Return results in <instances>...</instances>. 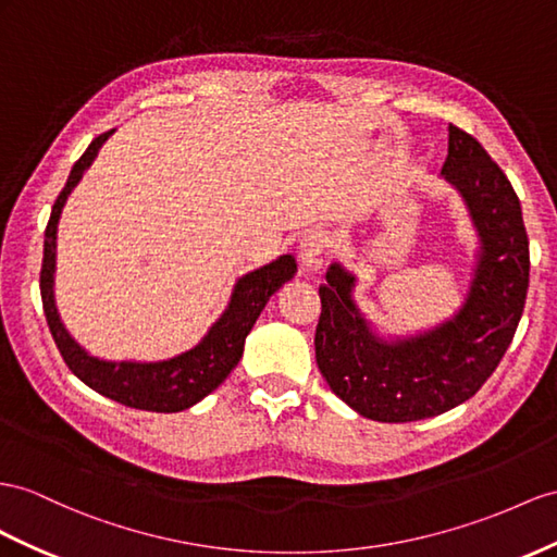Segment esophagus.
I'll return each mask as SVG.
<instances>
[{
    "label": "esophagus",
    "instance_id": "34e87169",
    "mask_svg": "<svg viewBox=\"0 0 557 557\" xmlns=\"http://www.w3.org/2000/svg\"><path fill=\"white\" fill-rule=\"evenodd\" d=\"M326 249H330V237H326V233L310 231L301 239V247H298V259H301L306 270H320Z\"/></svg>",
    "mask_w": 557,
    "mask_h": 557
}]
</instances>
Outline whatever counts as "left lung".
Instances as JSON below:
<instances>
[{
	"label": "left lung",
	"instance_id": "left-lung-1",
	"mask_svg": "<svg viewBox=\"0 0 557 557\" xmlns=\"http://www.w3.org/2000/svg\"><path fill=\"white\" fill-rule=\"evenodd\" d=\"M442 176L463 195L480 235L475 277L454 320L388 344L355 308V277L344 268L330 265L320 287L318 367L341 400L372 421L431 419L466 403L502 362L522 318L530 239L510 181L487 150L454 124Z\"/></svg>",
	"mask_w": 557,
	"mask_h": 557
}]
</instances>
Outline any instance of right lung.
<instances>
[{"label": "right lung", "instance_id": "right-lung-1", "mask_svg": "<svg viewBox=\"0 0 557 557\" xmlns=\"http://www.w3.org/2000/svg\"><path fill=\"white\" fill-rule=\"evenodd\" d=\"M112 132H106L91 140L79 160L70 171L65 188L55 197L51 219L45 231V261L39 273L41 306H45L47 324L51 336L59 346L65 364L79 381L96 393H101L120 405L146 409V411H181L202 400L211 391H216L225 376L237 367L245 338L251 332L253 322L259 320L268 298L273 296L284 282L296 273V261L292 256H280L277 261L268 263L253 273L239 277L225 312L211 326L209 334L199 344L164 362H106L75 344V338L65 332L53 304V268H55V227H59L61 209L70 190L79 183L84 171L89 169L98 148L103 146Z\"/></svg>", "mask_w": 557, "mask_h": 557}]
</instances>
